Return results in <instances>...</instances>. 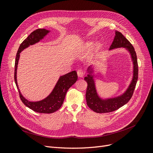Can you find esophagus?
<instances>
[{
    "mask_svg": "<svg viewBox=\"0 0 153 153\" xmlns=\"http://www.w3.org/2000/svg\"><path fill=\"white\" fill-rule=\"evenodd\" d=\"M85 73L84 70H83V69H78V70L77 71V75L80 78H82L83 76H84L85 75Z\"/></svg>",
    "mask_w": 153,
    "mask_h": 153,
    "instance_id": "obj_1",
    "label": "esophagus"
}]
</instances>
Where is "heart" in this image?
<instances>
[{
    "label": "heart",
    "mask_w": 153,
    "mask_h": 153,
    "mask_svg": "<svg viewBox=\"0 0 153 153\" xmlns=\"http://www.w3.org/2000/svg\"><path fill=\"white\" fill-rule=\"evenodd\" d=\"M92 45H93V43H92V42H91V41H89V42H87L85 45V49H86V50L91 49L92 47Z\"/></svg>",
    "instance_id": "1"
}]
</instances>
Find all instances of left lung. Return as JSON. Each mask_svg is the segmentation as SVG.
I'll list each match as a JSON object with an SVG mask.
<instances>
[{
    "mask_svg": "<svg viewBox=\"0 0 153 153\" xmlns=\"http://www.w3.org/2000/svg\"><path fill=\"white\" fill-rule=\"evenodd\" d=\"M121 47L126 48L129 52L133 64V76L132 80L126 91L122 95L112 98L101 99L97 93L93 75H92L93 68L91 66L88 68L87 71H89V74L84 78V80L87 83L85 94L86 101L87 106L96 113H108L116 110L126 104L133 96L138 80V69L137 54L130 42L121 32L115 31V38L109 50Z\"/></svg>",
    "mask_w": 153,
    "mask_h": 153,
    "instance_id": "1",
    "label": "left lung"
}]
</instances>
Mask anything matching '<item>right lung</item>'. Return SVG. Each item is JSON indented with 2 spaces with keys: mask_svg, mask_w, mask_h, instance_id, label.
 I'll return each instance as SVG.
<instances>
[{
  "mask_svg": "<svg viewBox=\"0 0 153 153\" xmlns=\"http://www.w3.org/2000/svg\"><path fill=\"white\" fill-rule=\"evenodd\" d=\"M50 30L45 29H38L31 32L30 34L20 44L17 52L15 64V82L19 92L20 98L24 104L34 112L43 114H51L56 112L61 107L68 90L70 88L78 79L77 73L75 71L68 73L66 75L61 76L55 85L52 92L47 98L39 101H29L25 99L21 94L18 89L16 80V70L18 63L20 58V53L22 50L39 42L40 40L49 33Z\"/></svg>",
  "mask_w": 153,
  "mask_h": 153,
  "instance_id": "add662e5",
  "label": "right lung"
}]
</instances>
